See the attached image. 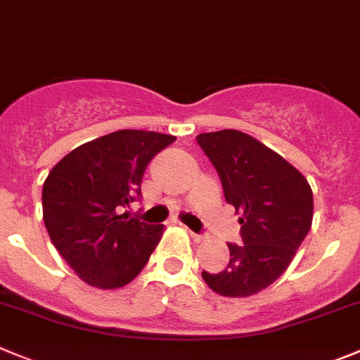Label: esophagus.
Here are the masks:
<instances>
[{
    "label": "esophagus",
    "mask_w": 360,
    "mask_h": 360,
    "mask_svg": "<svg viewBox=\"0 0 360 360\" xmlns=\"http://www.w3.org/2000/svg\"><path fill=\"white\" fill-rule=\"evenodd\" d=\"M188 233H190V236L193 238V241H202L204 240V234H197V233H193V231H190V229H188Z\"/></svg>",
    "instance_id": "obj_1"
}]
</instances>
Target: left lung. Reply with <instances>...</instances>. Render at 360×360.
Instances as JSON below:
<instances>
[{
  "label": "left lung",
  "mask_w": 360,
  "mask_h": 360,
  "mask_svg": "<svg viewBox=\"0 0 360 360\" xmlns=\"http://www.w3.org/2000/svg\"><path fill=\"white\" fill-rule=\"evenodd\" d=\"M197 143L220 177L226 202L241 214V241L231 259L202 278L221 297L243 298L277 281L293 261L312 221L307 179L275 150L236 129L202 133Z\"/></svg>",
  "instance_id": "1"
}]
</instances>
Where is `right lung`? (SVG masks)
Here are the masks:
<instances>
[{"instance_id": "obj_1", "label": "right lung", "mask_w": 360, "mask_h": 360, "mask_svg": "<svg viewBox=\"0 0 360 360\" xmlns=\"http://www.w3.org/2000/svg\"><path fill=\"white\" fill-rule=\"evenodd\" d=\"M174 140L154 131H115L70 150L44 181L49 238L90 286L115 290L129 284L160 243L163 226L120 211L140 199L146 167Z\"/></svg>"}]
</instances>
